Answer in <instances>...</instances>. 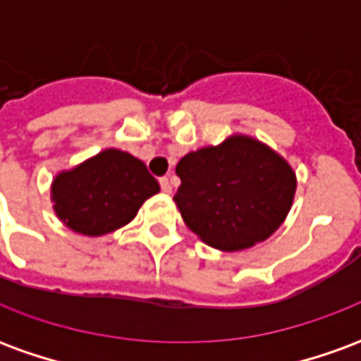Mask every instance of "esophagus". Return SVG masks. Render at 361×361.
I'll use <instances>...</instances> for the list:
<instances>
[{
  "mask_svg": "<svg viewBox=\"0 0 361 361\" xmlns=\"http://www.w3.org/2000/svg\"><path fill=\"white\" fill-rule=\"evenodd\" d=\"M160 189L164 191V193H170L172 191V183H170V178L168 176H164V178H160Z\"/></svg>",
  "mask_w": 361,
  "mask_h": 361,
  "instance_id": "esophagus-1",
  "label": "esophagus"
}]
</instances>
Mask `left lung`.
I'll return each mask as SVG.
<instances>
[{
    "label": "left lung",
    "instance_id": "left-lung-1",
    "mask_svg": "<svg viewBox=\"0 0 361 361\" xmlns=\"http://www.w3.org/2000/svg\"><path fill=\"white\" fill-rule=\"evenodd\" d=\"M173 201L204 243L240 251L263 242L292 207L295 176L286 160L250 137L189 152L176 166Z\"/></svg>",
    "mask_w": 361,
    "mask_h": 361
}]
</instances>
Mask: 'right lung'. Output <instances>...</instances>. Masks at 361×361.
<instances>
[{
  "mask_svg": "<svg viewBox=\"0 0 361 361\" xmlns=\"http://www.w3.org/2000/svg\"><path fill=\"white\" fill-rule=\"evenodd\" d=\"M158 189L141 160L108 149L71 172L59 173L51 199L66 226L79 234L102 235L131 222L145 199Z\"/></svg>",
  "mask_w": 361,
  "mask_h": 361,
  "instance_id": "add662e5",
  "label": "right lung"
}]
</instances>
